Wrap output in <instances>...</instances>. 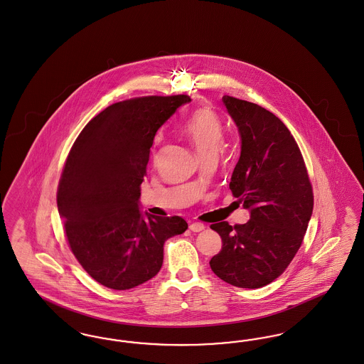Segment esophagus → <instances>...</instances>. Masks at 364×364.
<instances>
[{
	"instance_id": "obj_1",
	"label": "esophagus",
	"mask_w": 364,
	"mask_h": 364,
	"mask_svg": "<svg viewBox=\"0 0 364 364\" xmlns=\"http://www.w3.org/2000/svg\"><path fill=\"white\" fill-rule=\"evenodd\" d=\"M190 231L193 232H200L203 230H205V225L201 224V223H191L189 225Z\"/></svg>"
}]
</instances>
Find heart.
Listing matches in <instances>:
<instances>
[{"instance_id": "heart-1", "label": "heart", "mask_w": 364, "mask_h": 364, "mask_svg": "<svg viewBox=\"0 0 364 364\" xmlns=\"http://www.w3.org/2000/svg\"><path fill=\"white\" fill-rule=\"evenodd\" d=\"M183 134L200 159L216 156L224 141V127L213 111L200 109L185 124Z\"/></svg>"}]
</instances>
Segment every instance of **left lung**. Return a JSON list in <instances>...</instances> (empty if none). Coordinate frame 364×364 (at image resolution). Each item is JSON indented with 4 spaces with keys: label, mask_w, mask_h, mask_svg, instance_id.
I'll use <instances>...</instances> for the list:
<instances>
[{
    "label": "left lung",
    "mask_w": 364,
    "mask_h": 364,
    "mask_svg": "<svg viewBox=\"0 0 364 364\" xmlns=\"http://www.w3.org/2000/svg\"><path fill=\"white\" fill-rule=\"evenodd\" d=\"M223 103L240 136L230 189L250 210V220L210 225L223 246L209 265L228 284L261 288L277 279L298 253L314 196L301 149L284 124L252 102L225 95Z\"/></svg>",
    "instance_id": "8db88e82"
}]
</instances>
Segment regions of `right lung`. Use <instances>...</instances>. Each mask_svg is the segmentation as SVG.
I'll return each mask as SVG.
<instances>
[{
  "instance_id": "right-lung-1",
  "label": "right lung",
  "mask_w": 364,
  "mask_h": 364,
  "mask_svg": "<svg viewBox=\"0 0 364 364\" xmlns=\"http://www.w3.org/2000/svg\"><path fill=\"white\" fill-rule=\"evenodd\" d=\"M188 95L145 96L118 102L97 114L73 144L60 179L57 205L72 253L111 289H130L158 274L163 246L183 234L179 216L140 210L155 134Z\"/></svg>"
}]
</instances>
